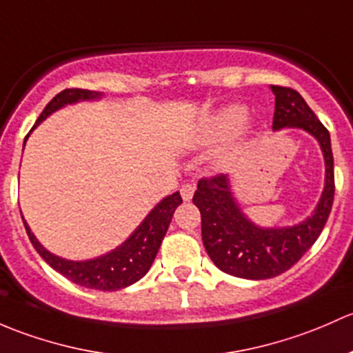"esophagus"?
Segmentation results:
<instances>
[{"label":"esophagus","instance_id":"1","mask_svg":"<svg viewBox=\"0 0 353 353\" xmlns=\"http://www.w3.org/2000/svg\"><path fill=\"white\" fill-rule=\"evenodd\" d=\"M194 192H195V185L194 183H185L181 185L180 188V194H181V199L183 201H192V197H194Z\"/></svg>","mask_w":353,"mask_h":353}]
</instances>
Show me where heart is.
Wrapping results in <instances>:
<instances>
[{"instance_id":"obj_1","label":"heart","mask_w":353,"mask_h":353,"mask_svg":"<svg viewBox=\"0 0 353 353\" xmlns=\"http://www.w3.org/2000/svg\"><path fill=\"white\" fill-rule=\"evenodd\" d=\"M246 108L243 105H230L217 112L202 125L197 141L202 144H212L226 139L234 130H238L246 121Z\"/></svg>"}]
</instances>
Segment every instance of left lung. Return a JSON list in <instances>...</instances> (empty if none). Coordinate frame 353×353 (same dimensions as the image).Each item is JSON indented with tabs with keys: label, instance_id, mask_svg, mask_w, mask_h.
Wrapping results in <instances>:
<instances>
[{
	"label": "left lung",
	"instance_id": "left-lung-1",
	"mask_svg": "<svg viewBox=\"0 0 353 353\" xmlns=\"http://www.w3.org/2000/svg\"><path fill=\"white\" fill-rule=\"evenodd\" d=\"M275 112L272 129L296 127L310 132L325 156V190L314 214L296 226L260 228L248 219L232 197L230 178H201L194 194L202 217V241L219 270L241 279H272L284 274L314 245L321 234L335 197V173L330 132L304 98L287 86H272Z\"/></svg>",
	"mask_w": 353,
	"mask_h": 353
}]
</instances>
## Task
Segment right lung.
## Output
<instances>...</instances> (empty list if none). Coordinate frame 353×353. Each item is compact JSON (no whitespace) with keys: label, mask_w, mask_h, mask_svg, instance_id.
I'll list each match as a JSON object with an SVG mask.
<instances>
[{"label":"right lung","mask_w":353,"mask_h":353,"mask_svg":"<svg viewBox=\"0 0 353 353\" xmlns=\"http://www.w3.org/2000/svg\"><path fill=\"white\" fill-rule=\"evenodd\" d=\"M101 93L90 92V90L81 88H68L57 93L46 108L42 110L41 117L37 119L34 127H37L43 119L49 117L52 112L59 110L64 105L76 103V101L83 100H97L100 98ZM28 137V136H27ZM25 146V144H23ZM181 203L180 192L168 195L163 199L154 209L146 216V219L139 224L136 231L122 243L119 248L112 250L107 255H101L93 260L86 261H72L64 260V258L52 255L47 252L46 248L37 241L34 232L28 228L27 221L23 219V226L27 230L30 243L37 253L41 255L54 270L63 274L64 277L69 279L74 284L88 287V289L97 290H119L123 287H129L139 279H143L151 268L152 261H154L156 253H158L159 246H161L163 238H165L166 231H168L170 223L175 209ZM21 212V210H20Z\"/></svg>","instance_id":"right-lung-1"}]
</instances>
